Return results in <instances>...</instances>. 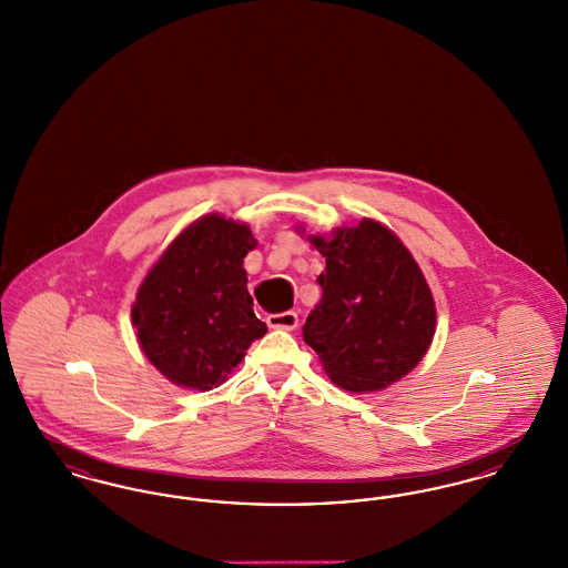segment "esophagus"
<instances>
[{"instance_id": "obj_1", "label": "esophagus", "mask_w": 568, "mask_h": 568, "mask_svg": "<svg viewBox=\"0 0 568 568\" xmlns=\"http://www.w3.org/2000/svg\"><path fill=\"white\" fill-rule=\"evenodd\" d=\"M268 325L272 329H294L297 325V315L294 311H285V313H274L268 315Z\"/></svg>"}]
</instances>
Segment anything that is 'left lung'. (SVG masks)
<instances>
[{"label":"left lung","mask_w":568,"mask_h":568,"mask_svg":"<svg viewBox=\"0 0 568 568\" xmlns=\"http://www.w3.org/2000/svg\"><path fill=\"white\" fill-rule=\"evenodd\" d=\"M311 243L325 271L302 336L327 377L349 392L405 377L428 352L436 324L433 294L405 244L373 219Z\"/></svg>","instance_id":"obj_1"}]
</instances>
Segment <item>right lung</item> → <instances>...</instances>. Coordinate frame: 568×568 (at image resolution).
Returning <instances> with one entry per match:
<instances>
[{
  "label": "right lung",
  "instance_id": "add662e5",
  "mask_svg": "<svg viewBox=\"0 0 568 568\" xmlns=\"http://www.w3.org/2000/svg\"><path fill=\"white\" fill-rule=\"evenodd\" d=\"M251 248L246 225L204 216L179 234L140 285L132 308L138 341L172 383L213 389L268 332L246 292Z\"/></svg>",
  "mask_w": 568,
  "mask_h": 568
}]
</instances>
